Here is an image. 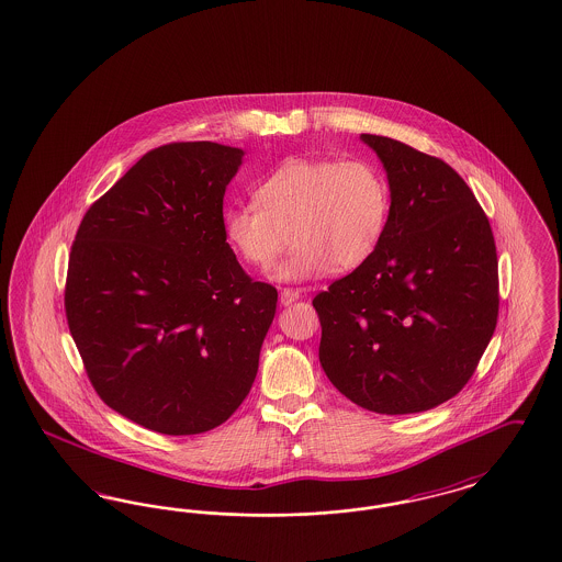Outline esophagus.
I'll list each match as a JSON object with an SVG mask.
<instances>
[{
  "mask_svg": "<svg viewBox=\"0 0 562 562\" xmlns=\"http://www.w3.org/2000/svg\"><path fill=\"white\" fill-rule=\"evenodd\" d=\"M299 296H301V292L294 291V289H282L280 291V303L282 305H291Z\"/></svg>",
  "mask_w": 562,
  "mask_h": 562,
  "instance_id": "34e87169",
  "label": "esophagus"
}]
</instances>
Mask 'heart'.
Wrapping results in <instances>:
<instances>
[{
    "mask_svg": "<svg viewBox=\"0 0 562 562\" xmlns=\"http://www.w3.org/2000/svg\"><path fill=\"white\" fill-rule=\"evenodd\" d=\"M255 202L225 209V240L252 268L268 270L294 243L273 278L299 282L363 266L382 243L391 188L366 158H289L255 190Z\"/></svg>",
    "mask_w": 562,
    "mask_h": 562,
    "instance_id": "b5f03b06",
    "label": "heart"
}]
</instances>
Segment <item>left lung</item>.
<instances>
[{"label": "left lung", "mask_w": 562, "mask_h": 562, "mask_svg": "<svg viewBox=\"0 0 562 562\" xmlns=\"http://www.w3.org/2000/svg\"><path fill=\"white\" fill-rule=\"evenodd\" d=\"M391 186L376 252L317 292L319 363L353 404L414 414L471 381L494 337L499 280L494 232L446 160L361 134Z\"/></svg>", "instance_id": "1"}]
</instances>
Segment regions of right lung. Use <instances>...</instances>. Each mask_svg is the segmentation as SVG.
I'll return each mask as SVG.
<instances>
[{"label":"right lung","mask_w":562,"mask_h":562,"mask_svg":"<svg viewBox=\"0 0 562 562\" xmlns=\"http://www.w3.org/2000/svg\"><path fill=\"white\" fill-rule=\"evenodd\" d=\"M243 150L146 153L83 215L68 255V330L98 397L139 427L196 435L252 386L278 291L225 243V186Z\"/></svg>","instance_id":"add662e5"}]
</instances>
